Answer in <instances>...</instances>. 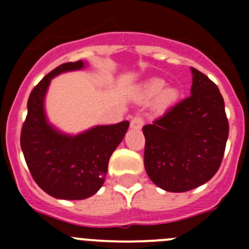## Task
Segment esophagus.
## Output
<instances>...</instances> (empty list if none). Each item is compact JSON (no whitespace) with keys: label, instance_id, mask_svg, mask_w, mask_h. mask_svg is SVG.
Listing matches in <instances>:
<instances>
[{"label":"esophagus","instance_id":"obj_1","mask_svg":"<svg viewBox=\"0 0 249 249\" xmlns=\"http://www.w3.org/2000/svg\"><path fill=\"white\" fill-rule=\"evenodd\" d=\"M131 128L132 129H141L142 126H143V118L141 117V116H136L131 120Z\"/></svg>","mask_w":249,"mask_h":249}]
</instances>
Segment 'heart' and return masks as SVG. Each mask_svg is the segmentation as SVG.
Wrapping results in <instances>:
<instances>
[{
    "instance_id": "obj_1",
    "label": "heart",
    "mask_w": 249,
    "mask_h": 249,
    "mask_svg": "<svg viewBox=\"0 0 249 249\" xmlns=\"http://www.w3.org/2000/svg\"><path fill=\"white\" fill-rule=\"evenodd\" d=\"M164 86H166V82L162 78H151L143 83L141 89V94L144 100H151L158 96L156 101V107L158 109H166L177 100L178 92L172 87L163 90Z\"/></svg>"
}]
</instances>
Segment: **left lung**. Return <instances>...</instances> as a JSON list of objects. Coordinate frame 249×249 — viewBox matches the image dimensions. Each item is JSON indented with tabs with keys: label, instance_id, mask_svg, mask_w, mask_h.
I'll list each match as a JSON object with an SVG mask.
<instances>
[{
	"label": "left lung",
	"instance_id": "8db88e82",
	"mask_svg": "<svg viewBox=\"0 0 249 249\" xmlns=\"http://www.w3.org/2000/svg\"><path fill=\"white\" fill-rule=\"evenodd\" d=\"M191 96L143 127L144 168L168 192H186L208 182L221 166L228 138L224 101L212 81L191 67Z\"/></svg>",
	"mask_w": 249,
	"mask_h": 249
}]
</instances>
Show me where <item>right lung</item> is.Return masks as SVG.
Returning <instances> with one entry per match:
<instances>
[{"mask_svg":"<svg viewBox=\"0 0 249 249\" xmlns=\"http://www.w3.org/2000/svg\"><path fill=\"white\" fill-rule=\"evenodd\" d=\"M85 66L83 61L63 63L43 77L28 97L27 117L21 131V148L35 182L58 199H85L100 190L109 157L129 126L128 121H123L67 135L48 122L45 97L51 80Z\"/></svg>","mask_w":249,"mask_h":249,"instance_id":"add662e5","label":"right lung"}]
</instances>
